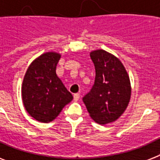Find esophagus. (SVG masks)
Segmentation results:
<instances>
[{"label":"esophagus","instance_id":"34e87169","mask_svg":"<svg viewBox=\"0 0 160 160\" xmlns=\"http://www.w3.org/2000/svg\"><path fill=\"white\" fill-rule=\"evenodd\" d=\"M80 94H79V93H76V94H75V95H74V100H75V101H77L78 100H79V99H80Z\"/></svg>","mask_w":160,"mask_h":160}]
</instances>
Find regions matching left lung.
I'll return each instance as SVG.
<instances>
[{
  "label": "left lung",
  "mask_w": 160,
  "mask_h": 160,
  "mask_svg": "<svg viewBox=\"0 0 160 160\" xmlns=\"http://www.w3.org/2000/svg\"><path fill=\"white\" fill-rule=\"evenodd\" d=\"M95 68V84L83 101L95 122L115 121L128 107L131 85L126 69L118 57L104 50L90 53Z\"/></svg>",
  "instance_id": "1"
}]
</instances>
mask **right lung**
Wrapping results in <instances>:
<instances>
[{"label":"right lung","instance_id":"right-lung-1","mask_svg":"<svg viewBox=\"0 0 160 160\" xmlns=\"http://www.w3.org/2000/svg\"><path fill=\"white\" fill-rule=\"evenodd\" d=\"M60 53L46 52L31 63L21 85L24 107L32 118L49 123L73 100L55 72Z\"/></svg>","mask_w":160,"mask_h":160}]
</instances>
